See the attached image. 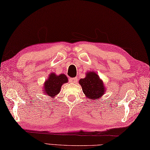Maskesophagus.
<instances>
[{"instance_id":"obj_1","label":"esophagus","mask_w":150,"mask_h":150,"mask_svg":"<svg viewBox=\"0 0 150 150\" xmlns=\"http://www.w3.org/2000/svg\"><path fill=\"white\" fill-rule=\"evenodd\" d=\"M69 81L71 82H73V83H76L77 82V77H73L69 79Z\"/></svg>"}]
</instances>
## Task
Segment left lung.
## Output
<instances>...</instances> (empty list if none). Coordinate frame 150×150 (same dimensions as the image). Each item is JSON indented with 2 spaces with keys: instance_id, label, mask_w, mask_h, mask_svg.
<instances>
[{
  "instance_id": "8db88e82",
  "label": "left lung",
  "mask_w": 150,
  "mask_h": 150,
  "mask_svg": "<svg viewBox=\"0 0 150 150\" xmlns=\"http://www.w3.org/2000/svg\"><path fill=\"white\" fill-rule=\"evenodd\" d=\"M82 91L88 98L98 99L105 92L103 82L100 79L98 75L94 72H88L86 77L79 81Z\"/></svg>"
}]
</instances>
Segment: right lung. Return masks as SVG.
Segmentation results:
<instances>
[{"label": "right lung", "mask_w": 150, "mask_h": 150, "mask_svg": "<svg viewBox=\"0 0 150 150\" xmlns=\"http://www.w3.org/2000/svg\"><path fill=\"white\" fill-rule=\"evenodd\" d=\"M67 82L68 78L65 75H56L55 73H52L50 75L49 79L44 83V88L45 93L50 97H55L60 92L61 86Z\"/></svg>", "instance_id": "add662e5"}]
</instances>
